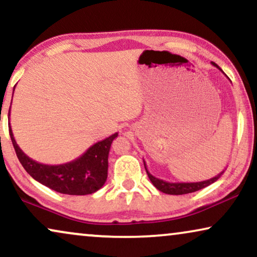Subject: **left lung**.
<instances>
[{
    "mask_svg": "<svg viewBox=\"0 0 257 257\" xmlns=\"http://www.w3.org/2000/svg\"><path fill=\"white\" fill-rule=\"evenodd\" d=\"M212 64L214 66H216L217 69H220L219 66L215 64V63L212 62ZM221 71H222V70H221ZM144 166H145L146 173H147V175H149L151 182L154 185V187H156L157 189H159L160 192L166 193V194H171V195L188 194V193H193V192L199 191V189L205 188V187H207V186L212 185L213 182H215L223 173V172H221L220 174L215 175V177L212 179H208V180H205V181H199V182H168V181L161 180V179L153 177V175L151 174L149 171H147L145 161H144Z\"/></svg>",
    "mask_w": 257,
    "mask_h": 257,
    "instance_id": "1",
    "label": "left lung"
}]
</instances>
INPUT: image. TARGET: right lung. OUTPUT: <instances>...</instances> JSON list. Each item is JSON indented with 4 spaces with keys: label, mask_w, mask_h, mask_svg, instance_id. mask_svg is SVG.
<instances>
[{
    "label": "right lung",
    "mask_w": 257,
    "mask_h": 257,
    "mask_svg": "<svg viewBox=\"0 0 257 257\" xmlns=\"http://www.w3.org/2000/svg\"><path fill=\"white\" fill-rule=\"evenodd\" d=\"M9 135L20 163L28 173L40 184L54 191L69 195L92 194L103 187L107 179L108 152L111 144L118 137L114 133L98 142L77 159L62 165L37 163L27 156L14 138L9 124Z\"/></svg>",
    "instance_id": "1"
}]
</instances>
